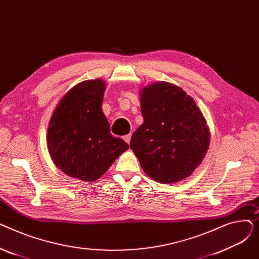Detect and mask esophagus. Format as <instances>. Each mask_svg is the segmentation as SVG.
<instances>
[{
	"instance_id": "1",
	"label": "esophagus",
	"mask_w": 259,
	"mask_h": 259,
	"mask_svg": "<svg viewBox=\"0 0 259 259\" xmlns=\"http://www.w3.org/2000/svg\"><path fill=\"white\" fill-rule=\"evenodd\" d=\"M124 140H125V142L126 143H130V140H131V134H127V135H125L124 137Z\"/></svg>"
}]
</instances>
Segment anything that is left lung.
Returning a JSON list of instances; mask_svg holds the SVG:
<instances>
[{
  "mask_svg": "<svg viewBox=\"0 0 259 259\" xmlns=\"http://www.w3.org/2000/svg\"><path fill=\"white\" fill-rule=\"evenodd\" d=\"M144 122L132 134L130 148L145 173L161 184L189 178L210 145L207 120L181 87L157 81L140 92Z\"/></svg>",
  "mask_w": 259,
  "mask_h": 259,
  "instance_id": "1",
  "label": "left lung"
}]
</instances>
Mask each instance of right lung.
Returning a JSON list of instances; mask_svg holds the SVG:
<instances>
[{
	"label": "right lung",
	"mask_w": 259,
	"mask_h": 259,
	"mask_svg": "<svg viewBox=\"0 0 259 259\" xmlns=\"http://www.w3.org/2000/svg\"><path fill=\"white\" fill-rule=\"evenodd\" d=\"M106 83L80 81L59 102L47 130L48 151L62 172L73 179L95 182L129 145L110 133L102 104Z\"/></svg>",
	"instance_id": "obj_1"
}]
</instances>
